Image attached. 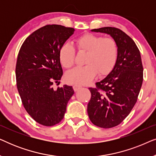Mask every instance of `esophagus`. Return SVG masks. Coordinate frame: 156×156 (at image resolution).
Listing matches in <instances>:
<instances>
[{
	"label": "esophagus",
	"mask_w": 156,
	"mask_h": 156,
	"mask_svg": "<svg viewBox=\"0 0 156 156\" xmlns=\"http://www.w3.org/2000/svg\"><path fill=\"white\" fill-rule=\"evenodd\" d=\"M82 85H80V84H74L73 85V89H74V90L75 91H76L77 90H79V89H81L82 88Z\"/></svg>",
	"instance_id": "obj_1"
}]
</instances>
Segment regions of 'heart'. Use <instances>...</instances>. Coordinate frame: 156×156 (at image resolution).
I'll return each mask as SVG.
<instances>
[{
    "label": "heart",
    "mask_w": 156,
    "mask_h": 156,
    "mask_svg": "<svg viewBox=\"0 0 156 156\" xmlns=\"http://www.w3.org/2000/svg\"><path fill=\"white\" fill-rule=\"evenodd\" d=\"M79 52H86L84 63L67 74V80L73 84H87L98 73L105 76L114 69L119 57V44L113 37H104L93 33H85L76 40ZM59 57L61 64L70 69L75 63L76 50L71 44L65 43L60 48Z\"/></svg>",
    "instance_id": "obj_1"
}]
</instances>
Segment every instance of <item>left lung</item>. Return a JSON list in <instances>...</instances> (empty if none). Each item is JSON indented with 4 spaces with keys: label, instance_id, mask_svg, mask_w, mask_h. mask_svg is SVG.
<instances>
[{
    "label": "left lung",
    "instance_id": "left-lung-1",
    "mask_svg": "<svg viewBox=\"0 0 156 156\" xmlns=\"http://www.w3.org/2000/svg\"><path fill=\"white\" fill-rule=\"evenodd\" d=\"M107 33L119 44V57L114 69L105 79L89 88L91 99L87 106L89 119L97 126H116L131 112L141 88L144 68L138 47L121 30L104 27L91 30Z\"/></svg>",
    "mask_w": 156,
    "mask_h": 156
}]
</instances>
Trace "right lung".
<instances>
[{
	"label": "right lung",
	"mask_w": 156,
	"mask_h": 156,
	"mask_svg": "<svg viewBox=\"0 0 156 156\" xmlns=\"http://www.w3.org/2000/svg\"><path fill=\"white\" fill-rule=\"evenodd\" d=\"M74 31L72 27L47 25L30 35L19 50L16 76L21 101L30 116L45 126L62 120L74 93L67 85L53 89L63 74L59 50Z\"/></svg>",
	"instance_id": "right-lung-1"
}]
</instances>
